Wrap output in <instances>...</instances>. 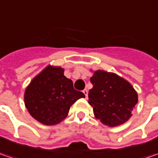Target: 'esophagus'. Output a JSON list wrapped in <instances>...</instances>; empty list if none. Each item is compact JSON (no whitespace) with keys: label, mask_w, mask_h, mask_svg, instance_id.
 <instances>
[{"label":"esophagus","mask_w":158,"mask_h":158,"mask_svg":"<svg viewBox=\"0 0 158 158\" xmlns=\"http://www.w3.org/2000/svg\"><path fill=\"white\" fill-rule=\"evenodd\" d=\"M82 92H83V94L85 95V98H88V90L85 89H83V90H82Z\"/></svg>","instance_id":"34e87169"}]
</instances>
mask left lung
Here are the masks:
<instances>
[{"mask_svg":"<svg viewBox=\"0 0 158 158\" xmlns=\"http://www.w3.org/2000/svg\"><path fill=\"white\" fill-rule=\"evenodd\" d=\"M93 88L89 91V104L93 107L95 118L108 127L127 122L138 103L135 89L121 76L97 70L90 77Z\"/></svg>","mask_w":158,"mask_h":158,"instance_id":"8db88e82","label":"left lung"}]
</instances>
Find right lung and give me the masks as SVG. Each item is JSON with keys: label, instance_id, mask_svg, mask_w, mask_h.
I'll list each match as a JSON object with an SVG mask.
<instances>
[{"label": "right lung", "instance_id": "add662e5", "mask_svg": "<svg viewBox=\"0 0 158 158\" xmlns=\"http://www.w3.org/2000/svg\"><path fill=\"white\" fill-rule=\"evenodd\" d=\"M81 98L85 95L74 89L72 81L64 76L63 69L48 65L25 89L24 105L36 120L52 126L61 122L70 106Z\"/></svg>", "mask_w": 158, "mask_h": 158}]
</instances>
